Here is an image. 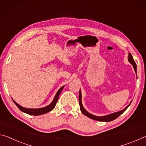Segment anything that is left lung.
Wrapping results in <instances>:
<instances>
[{
    "label": "left lung",
    "mask_w": 146,
    "mask_h": 146,
    "mask_svg": "<svg viewBox=\"0 0 146 146\" xmlns=\"http://www.w3.org/2000/svg\"><path fill=\"white\" fill-rule=\"evenodd\" d=\"M128 60H129V61L131 64H133L134 69H135V72L137 73V64H136L135 61H134L132 55H131V53H129ZM79 103H80V106L81 111H82V113L83 114H84V115L87 116V117H89V118H91V119H93V120H98V121H113L114 120H115V119L118 118L119 116L121 115V114H122L123 112L125 111V110L127 109V107L130 106L131 102L130 104L129 105V106H127V107H126L124 109L121 110V111H119V112H117V113H115L111 114H109V115L104 116H96L92 115V114H90L89 113H88V112L86 111V110L84 108H83L82 103V93H81V90H80V94H79Z\"/></svg>",
    "instance_id": "left-lung-1"
}]
</instances>
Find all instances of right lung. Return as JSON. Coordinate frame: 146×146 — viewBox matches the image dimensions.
Segmentation results:
<instances>
[{"label":"right lung","instance_id":"obj_1","mask_svg":"<svg viewBox=\"0 0 146 146\" xmlns=\"http://www.w3.org/2000/svg\"><path fill=\"white\" fill-rule=\"evenodd\" d=\"M64 86L62 87L61 89H59L58 91L56 93V96H55L54 99L53 100V101L51 103L49 106H48L45 107H43V108H40V109H27V108H25V107H21V106H19V104H17V103L13 100V102L15 103V104L17 106L18 108L21 110V111L24 112V113H27L28 114H30V115H34V116H38V115H40V114H43L45 113H48V112L51 111L52 110H53L54 109L55 106L57 104V100H58V98L61 92L62 91V90L64 88Z\"/></svg>","mask_w":146,"mask_h":146}]
</instances>
